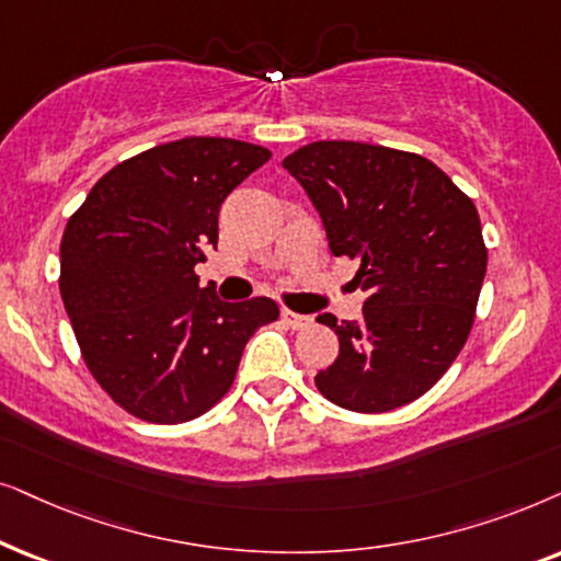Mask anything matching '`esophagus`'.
<instances>
[{"label":"esophagus","mask_w":561,"mask_h":561,"mask_svg":"<svg viewBox=\"0 0 561 561\" xmlns=\"http://www.w3.org/2000/svg\"><path fill=\"white\" fill-rule=\"evenodd\" d=\"M282 318H285V323L289 328H295V331H302V328H308L312 323L310 316H300V312H293V310L282 312Z\"/></svg>","instance_id":"obj_1"}]
</instances>
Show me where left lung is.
Listing matches in <instances>:
<instances>
[{"label":"left lung","instance_id":"obj_1","mask_svg":"<svg viewBox=\"0 0 561 561\" xmlns=\"http://www.w3.org/2000/svg\"><path fill=\"white\" fill-rule=\"evenodd\" d=\"M302 184L335 256L358 261L362 323L318 318L339 358L318 371L325 400L354 413L408 405L446 375L474 325L488 245L472 199L423 156L316 140L282 161Z\"/></svg>","mask_w":561,"mask_h":561}]
</instances>
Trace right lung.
I'll return each instance as SVG.
<instances>
[{
  "label": "right lung",
  "mask_w": 561,
  "mask_h": 561,
  "mask_svg": "<svg viewBox=\"0 0 561 561\" xmlns=\"http://www.w3.org/2000/svg\"><path fill=\"white\" fill-rule=\"evenodd\" d=\"M272 159L233 138H182L110 169L66 222L64 308L87 369L125 413L174 425L233 385L268 297L222 302L194 266L218 245L222 199Z\"/></svg>",
  "instance_id": "right-lung-1"
}]
</instances>
